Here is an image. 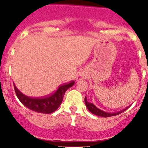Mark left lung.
Here are the masks:
<instances>
[{
  "mask_svg": "<svg viewBox=\"0 0 148 148\" xmlns=\"http://www.w3.org/2000/svg\"><path fill=\"white\" fill-rule=\"evenodd\" d=\"M85 106L88 108V110L92 114H96V115L100 116V117H103V118H108V117H112V116H114V115H118V114H121L123 112L125 111L126 109H128V107L124 110H121V111L118 112H114V113H111V112H104L103 110H101L100 109H99L98 107H96V106L92 103H89V102L87 101V98L85 96Z\"/></svg>",
  "mask_w": 148,
  "mask_h": 148,
  "instance_id": "left-lung-1",
  "label": "left lung"
}]
</instances>
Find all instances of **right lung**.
<instances>
[{
    "label": "right lung",
    "mask_w": 148,
    "mask_h": 148,
    "mask_svg": "<svg viewBox=\"0 0 148 148\" xmlns=\"http://www.w3.org/2000/svg\"><path fill=\"white\" fill-rule=\"evenodd\" d=\"M74 85V82H71L66 85H60L52 94L45 98L28 97L20 92L14 85V87L17 98L27 108L38 113L50 114L59 108L66 91Z\"/></svg>",
    "instance_id": "1"
}]
</instances>
